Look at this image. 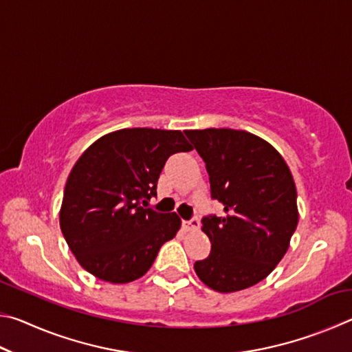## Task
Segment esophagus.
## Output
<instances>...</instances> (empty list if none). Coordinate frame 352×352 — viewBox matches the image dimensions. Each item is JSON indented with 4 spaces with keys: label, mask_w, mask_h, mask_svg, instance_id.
<instances>
[{
    "label": "esophagus",
    "mask_w": 352,
    "mask_h": 352,
    "mask_svg": "<svg viewBox=\"0 0 352 352\" xmlns=\"http://www.w3.org/2000/svg\"><path fill=\"white\" fill-rule=\"evenodd\" d=\"M183 226L186 230H197L199 226H200V220H199V217H192V219H189V220H183Z\"/></svg>",
    "instance_id": "esophagus-1"
}]
</instances>
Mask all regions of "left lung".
I'll return each instance as SVG.
<instances>
[{
    "mask_svg": "<svg viewBox=\"0 0 352 352\" xmlns=\"http://www.w3.org/2000/svg\"><path fill=\"white\" fill-rule=\"evenodd\" d=\"M206 164L211 199L222 216L201 219L211 253L194 270L208 287L230 294L258 284L278 265L298 225L296 188L284 158L245 130H186Z\"/></svg>",
    "mask_w": 352,
    "mask_h": 352,
    "instance_id": "8db88e82",
    "label": "left lung"
}]
</instances>
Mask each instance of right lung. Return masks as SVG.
Instances as JSON below:
<instances>
[{"instance_id": "obj_1", "label": "right lung", "mask_w": 352, "mask_h": 352, "mask_svg": "<svg viewBox=\"0 0 352 352\" xmlns=\"http://www.w3.org/2000/svg\"><path fill=\"white\" fill-rule=\"evenodd\" d=\"M189 151L180 130L136 127L105 135L82 153L65 186L60 228L83 269L113 284L151 269L182 220L147 201L170 155Z\"/></svg>"}]
</instances>
